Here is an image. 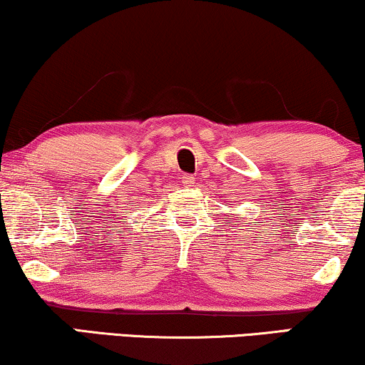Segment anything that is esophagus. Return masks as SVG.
<instances>
[{
  "instance_id": "1",
  "label": "esophagus",
  "mask_w": 365,
  "mask_h": 365,
  "mask_svg": "<svg viewBox=\"0 0 365 365\" xmlns=\"http://www.w3.org/2000/svg\"><path fill=\"white\" fill-rule=\"evenodd\" d=\"M182 184H184V186H186V187H189V186H192V184L194 182H196V178H194L192 176V174H182Z\"/></svg>"
}]
</instances>
